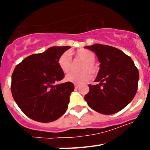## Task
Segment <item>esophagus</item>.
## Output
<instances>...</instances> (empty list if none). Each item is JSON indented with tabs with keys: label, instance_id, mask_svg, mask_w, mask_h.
Returning a JSON list of instances; mask_svg holds the SVG:
<instances>
[{
	"label": "esophagus",
	"instance_id": "obj_1",
	"mask_svg": "<svg viewBox=\"0 0 150 150\" xmlns=\"http://www.w3.org/2000/svg\"><path fill=\"white\" fill-rule=\"evenodd\" d=\"M74 86H75V88H78L79 87V85H77V84H75V85H74Z\"/></svg>",
	"mask_w": 150,
	"mask_h": 150
}]
</instances>
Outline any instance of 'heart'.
I'll list each match as a JSON object with an SVG mask.
<instances>
[{"label":"heart","mask_w":150,"mask_h":150,"mask_svg":"<svg viewBox=\"0 0 150 150\" xmlns=\"http://www.w3.org/2000/svg\"><path fill=\"white\" fill-rule=\"evenodd\" d=\"M74 55L77 59L83 61L81 66V71H84L80 73H70L65 76V80L75 84H80L89 80L91 76V74L95 75L98 72V66L94 61L95 59V55L91 50L79 49L74 52ZM58 64L59 68L64 73H68L71 71L72 68V60L70 54L64 52L61 55L58 59Z\"/></svg>","instance_id":"heart-1"}]
</instances>
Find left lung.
Masks as SVG:
<instances>
[{
    "label": "left lung",
    "instance_id": "1",
    "mask_svg": "<svg viewBox=\"0 0 150 150\" xmlns=\"http://www.w3.org/2000/svg\"><path fill=\"white\" fill-rule=\"evenodd\" d=\"M96 54L100 69L95 79L99 84L88 85L85 100L91 109L105 115L122 110L136 95L139 72L134 63L122 51L107 45L85 46Z\"/></svg>",
    "mask_w": 150,
    "mask_h": 150
}]
</instances>
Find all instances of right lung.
<instances>
[{
	"label": "right lung",
	"instance_id": "add662e5",
	"mask_svg": "<svg viewBox=\"0 0 150 150\" xmlns=\"http://www.w3.org/2000/svg\"><path fill=\"white\" fill-rule=\"evenodd\" d=\"M71 46H52L24 59L14 69L11 91L21 110L30 119L40 122L58 120L66 112L72 83L54 85L64 76L58 64L61 55Z\"/></svg>",
	"mask_w": 150,
	"mask_h": 150
}]
</instances>
